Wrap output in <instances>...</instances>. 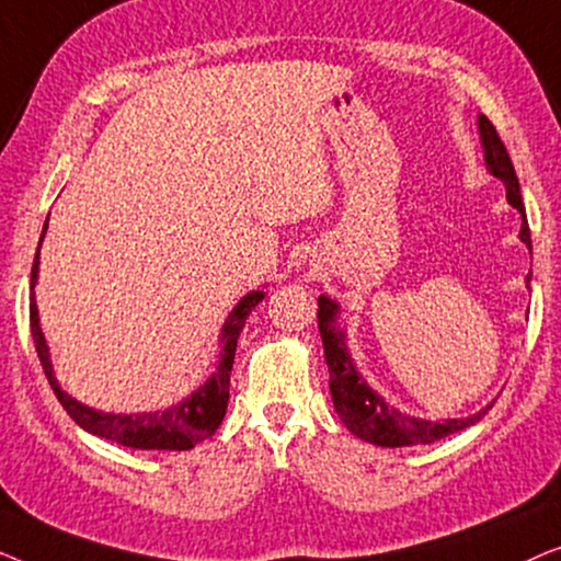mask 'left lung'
<instances>
[{
    "mask_svg": "<svg viewBox=\"0 0 561 561\" xmlns=\"http://www.w3.org/2000/svg\"><path fill=\"white\" fill-rule=\"evenodd\" d=\"M480 127V142L482 156H485V168L490 175L503 181L505 198L513 209L520 214V242L531 250V232H528L524 198H520V183L518 175L513 171V163L508 158V150L501 137H497L493 122L485 114L478 117ZM531 280V273L526 275V288ZM319 332L321 342H324V357L329 365V390H332L334 409L340 413L342 424L350 428L352 434L359 436L363 442L378 444V447H413V444H434L444 439V436L462 432V428L478 424L485 416L493 403L480 409L478 413L467 419H444V421H428L403 413L396 405L386 403L378 390L367 386V380L359 375L355 359L350 355L347 347V332L340 327V304L334 298L321 294L319 296Z\"/></svg>",
    "mask_w": 561,
    "mask_h": 561,
    "instance_id": "8db88e82",
    "label": "left lung"
}]
</instances>
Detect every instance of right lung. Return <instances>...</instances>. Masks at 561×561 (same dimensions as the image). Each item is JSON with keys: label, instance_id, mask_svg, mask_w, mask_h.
<instances>
[{"label": "right lung", "instance_id": "add662e5", "mask_svg": "<svg viewBox=\"0 0 561 561\" xmlns=\"http://www.w3.org/2000/svg\"><path fill=\"white\" fill-rule=\"evenodd\" d=\"M48 232V219L43 225L41 242H37L33 273H30V332H33L37 357H41V365L45 370V378H48L53 393L60 401V405L68 411L76 424L87 428L89 434L102 436V439L117 442L122 447L133 449H168V451H183L194 449L196 444L217 432L221 419L227 413L229 403V373H232L234 363V350L237 340H240V332L244 321L252 313V309L263 301V290H250L248 296H242L240 301L234 304V309L229 311L225 319V327H221L219 334V355L217 365H214V373L204 386H198L194 393L183 398V401L168 405L163 411H140V413H112V411H99L91 409V405L76 401L73 396H68L64 388L58 386L56 373H53L50 363V350L48 342H45V334L41 329V317H37V301H35V283H37V265H41V244L43 237Z\"/></svg>", "mask_w": 561, "mask_h": 561}]
</instances>
